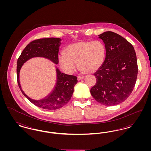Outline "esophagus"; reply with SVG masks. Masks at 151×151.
I'll list each match as a JSON object with an SVG mask.
<instances>
[{"instance_id":"obj_1","label":"esophagus","mask_w":151,"mask_h":151,"mask_svg":"<svg viewBox=\"0 0 151 151\" xmlns=\"http://www.w3.org/2000/svg\"><path fill=\"white\" fill-rule=\"evenodd\" d=\"M84 78V76H78V81H80V80H82Z\"/></svg>"}]
</instances>
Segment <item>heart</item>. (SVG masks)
Returning <instances> with one entry per match:
<instances>
[{
    "mask_svg": "<svg viewBox=\"0 0 151 151\" xmlns=\"http://www.w3.org/2000/svg\"><path fill=\"white\" fill-rule=\"evenodd\" d=\"M65 50L67 54L60 52L59 60L62 68L69 73L76 69L78 61L83 72H94L102 65L106 55L105 44L98 40L71 43Z\"/></svg>",
    "mask_w": 151,
    "mask_h": 151,
    "instance_id": "obj_1",
    "label": "heart"
}]
</instances>
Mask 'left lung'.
Here are the masks:
<instances>
[{"mask_svg": "<svg viewBox=\"0 0 151 151\" xmlns=\"http://www.w3.org/2000/svg\"><path fill=\"white\" fill-rule=\"evenodd\" d=\"M99 36L105 43L106 57L94 73L96 83L91 93L101 104L114 106L126 100L133 91L138 72L137 55L133 46L114 32Z\"/></svg>", "mask_w": 151, "mask_h": 151, "instance_id": "obj_1", "label": "left lung"}]
</instances>
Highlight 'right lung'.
Returning <instances> with one entry per match:
<instances>
[{"label": "right lung", "instance_id": "obj_1", "mask_svg": "<svg viewBox=\"0 0 151 151\" xmlns=\"http://www.w3.org/2000/svg\"><path fill=\"white\" fill-rule=\"evenodd\" d=\"M60 41L61 39L59 38L33 40L27 45L17 59V80L22 93L35 105L43 109L57 110L65 105L72 97L74 86L78 83L77 77L61 73L57 68V81L54 90L47 97L41 100L36 101L30 99L22 91L19 81V72L22 65L32 58H46L57 65L59 62L58 52Z\"/></svg>", "mask_w": 151, "mask_h": 151}]
</instances>
